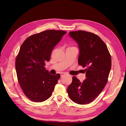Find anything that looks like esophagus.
Returning <instances> with one entry per match:
<instances>
[{
  "instance_id": "34e87169",
  "label": "esophagus",
  "mask_w": 126,
  "mask_h": 126,
  "mask_svg": "<svg viewBox=\"0 0 126 126\" xmlns=\"http://www.w3.org/2000/svg\"><path fill=\"white\" fill-rule=\"evenodd\" d=\"M66 74L65 73H64V72H63V73H61V74H60V75H61V77H63V76H64V75H65Z\"/></svg>"
}]
</instances>
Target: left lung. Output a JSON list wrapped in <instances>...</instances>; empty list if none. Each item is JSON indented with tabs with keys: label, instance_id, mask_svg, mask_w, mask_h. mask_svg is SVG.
Returning <instances> with one entry per match:
<instances>
[{
	"label": "left lung",
	"instance_id": "1",
	"mask_svg": "<svg viewBox=\"0 0 126 126\" xmlns=\"http://www.w3.org/2000/svg\"><path fill=\"white\" fill-rule=\"evenodd\" d=\"M69 36L78 44V64L86 67V79L81 82L75 76L67 92L74 102L84 105L92 102L106 86L111 68V57L105 43L98 35L85 31H71Z\"/></svg>",
	"mask_w": 126,
	"mask_h": 126
}]
</instances>
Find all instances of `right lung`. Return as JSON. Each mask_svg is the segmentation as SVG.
<instances>
[{
    "label": "right lung",
    "instance_id": "1",
    "mask_svg": "<svg viewBox=\"0 0 126 126\" xmlns=\"http://www.w3.org/2000/svg\"><path fill=\"white\" fill-rule=\"evenodd\" d=\"M67 32L49 30L32 35L20 48L15 62L17 76L25 95L42 102L51 96L60 75H53L44 67L55 46Z\"/></svg>",
    "mask_w": 126,
    "mask_h": 126
}]
</instances>
